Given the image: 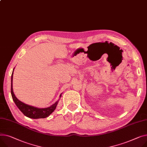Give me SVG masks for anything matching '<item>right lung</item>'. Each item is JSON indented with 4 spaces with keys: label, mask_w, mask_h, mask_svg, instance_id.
Returning <instances> with one entry per match:
<instances>
[{
    "label": "right lung",
    "mask_w": 147,
    "mask_h": 147,
    "mask_svg": "<svg viewBox=\"0 0 147 147\" xmlns=\"http://www.w3.org/2000/svg\"><path fill=\"white\" fill-rule=\"evenodd\" d=\"M11 76V94L13 102L16 104V106L18 107V109L20 110L22 113L28 117L29 118L32 119H40V118H45L48 116H50L55 109L57 104L59 102V100L61 96V94L60 95V99H58L57 102H55L53 105L51 106L46 107V108H38L32 106H30L26 105L19 100H18L16 97L15 96L13 91V70Z\"/></svg>",
    "instance_id": "obj_1"
}]
</instances>
